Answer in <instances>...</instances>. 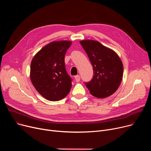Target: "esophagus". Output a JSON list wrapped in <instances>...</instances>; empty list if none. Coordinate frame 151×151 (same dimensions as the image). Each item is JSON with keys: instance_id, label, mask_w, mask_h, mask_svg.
I'll use <instances>...</instances> for the list:
<instances>
[{"instance_id": "1", "label": "esophagus", "mask_w": 151, "mask_h": 151, "mask_svg": "<svg viewBox=\"0 0 151 151\" xmlns=\"http://www.w3.org/2000/svg\"><path fill=\"white\" fill-rule=\"evenodd\" d=\"M75 79L76 82H79L80 81V76L79 75H76L75 76Z\"/></svg>"}]
</instances>
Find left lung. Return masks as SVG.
Returning a JSON list of instances; mask_svg holds the SVG:
<instances>
[{
    "instance_id": "obj_1",
    "label": "left lung",
    "mask_w": 151,
    "mask_h": 151,
    "mask_svg": "<svg viewBox=\"0 0 151 151\" xmlns=\"http://www.w3.org/2000/svg\"><path fill=\"white\" fill-rule=\"evenodd\" d=\"M92 63L93 76L84 83L91 95L106 98L114 93L119 86L123 76L122 62L112 50L91 40L80 42Z\"/></svg>"
}]
</instances>
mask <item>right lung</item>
Here are the masks:
<instances>
[{"label":"right lung","mask_w":151,"mask_h":151,"mask_svg":"<svg viewBox=\"0 0 151 151\" xmlns=\"http://www.w3.org/2000/svg\"><path fill=\"white\" fill-rule=\"evenodd\" d=\"M70 41H55L46 45L32 60L30 80L35 89L46 99L59 101L71 88V77L65 65V54Z\"/></svg>","instance_id":"add662e5"}]
</instances>
